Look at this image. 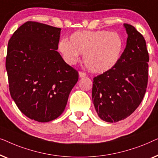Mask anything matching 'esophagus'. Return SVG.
Segmentation results:
<instances>
[{
  "label": "esophagus",
  "instance_id": "obj_1",
  "mask_svg": "<svg viewBox=\"0 0 158 158\" xmlns=\"http://www.w3.org/2000/svg\"><path fill=\"white\" fill-rule=\"evenodd\" d=\"M86 75V73H84V72H82V71H80L79 72V76L81 77H85Z\"/></svg>",
  "mask_w": 158,
  "mask_h": 158
}]
</instances>
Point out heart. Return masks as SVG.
Wrapping results in <instances>:
<instances>
[{
    "label": "heart",
    "instance_id": "1",
    "mask_svg": "<svg viewBox=\"0 0 158 158\" xmlns=\"http://www.w3.org/2000/svg\"><path fill=\"white\" fill-rule=\"evenodd\" d=\"M58 47L67 63L75 64L81 54L88 70L95 73H103L111 70L119 62L124 42L116 32L79 31L71 34L70 42L62 40Z\"/></svg>",
    "mask_w": 158,
    "mask_h": 158
}]
</instances>
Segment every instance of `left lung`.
Instances as JSON below:
<instances>
[{"label": "left lung", "mask_w": 158, "mask_h": 158, "mask_svg": "<svg viewBox=\"0 0 158 158\" xmlns=\"http://www.w3.org/2000/svg\"><path fill=\"white\" fill-rule=\"evenodd\" d=\"M128 38L118 64L94 78L92 98L101 119L117 122L130 116L141 103L148 82L149 55L144 36L124 24Z\"/></svg>", "instance_id": "8db88e82"}]
</instances>
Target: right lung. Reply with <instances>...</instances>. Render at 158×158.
Instances as JSON below:
<instances>
[{
    "label": "right lung",
    "mask_w": 158,
    "mask_h": 158,
    "mask_svg": "<svg viewBox=\"0 0 158 158\" xmlns=\"http://www.w3.org/2000/svg\"><path fill=\"white\" fill-rule=\"evenodd\" d=\"M60 28L27 21L8 44L6 68L10 96L31 119L48 122L65 109L78 73L57 51Z\"/></svg>",
    "instance_id": "right-lung-1"
}]
</instances>
